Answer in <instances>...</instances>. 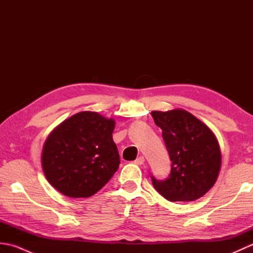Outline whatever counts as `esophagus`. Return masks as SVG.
Returning <instances> with one entry per match:
<instances>
[{"mask_svg":"<svg viewBox=\"0 0 253 253\" xmlns=\"http://www.w3.org/2000/svg\"><path fill=\"white\" fill-rule=\"evenodd\" d=\"M144 162H146V160H144L143 157H139V158H137L136 161H135V163L138 164V165H142Z\"/></svg>","mask_w":253,"mask_h":253,"instance_id":"34e87169","label":"esophagus"}]
</instances>
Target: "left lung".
Returning <instances> with one entry per match:
<instances>
[{
	"instance_id": "obj_1",
	"label": "left lung",
	"mask_w": 253,
	"mask_h": 253,
	"mask_svg": "<svg viewBox=\"0 0 253 253\" xmlns=\"http://www.w3.org/2000/svg\"><path fill=\"white\" fill-rule=\"evenodd\" d=\"M155 125L162 137L171 161L170 174L164 180L152 184L169 201H195L211 189L221 169L222 154L212 130L181 109L168 112L153 111Z\"/></svg>"
}]
</instances>
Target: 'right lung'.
I'll return each instance as SVG.
<instances>
[{"label":"right lung","instance_id":"obj_1","mask_svg":"<svg viewBox=\"0 0 253 253\" xmlns=\"http://www.w3.org/2000/svg\"><path fill=\"white\" fill-rule=\"evenodd\" d=\"M115 121L80 112L54 128L44 142L41 163L47 181L71 198H88L104 187L120 165L113 141Z\"/></svg>","mask_w":253,"mask_h":253}]
</instances>
